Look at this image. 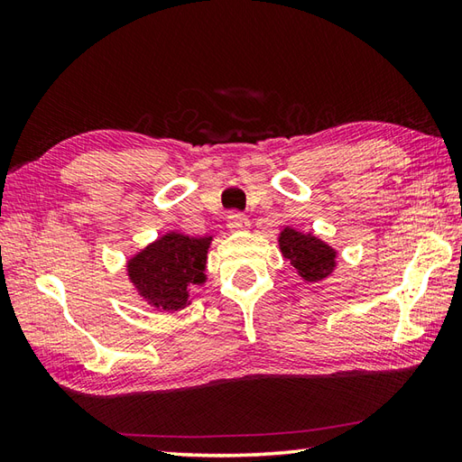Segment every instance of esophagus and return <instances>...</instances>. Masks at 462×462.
Returning a JSON list of instances; mask_svg holds the SVG:
<instances>
[{"label": "esophagus", "instance_id": "34e87169", "mask_svg": "<svg viewBox=\"0 0 462 462\" xmlns=\"http://www.w3.org/2000/svg\"><path fill=\"white\" fill-rule=\"evenodd\" d=\"M228 228L230 230H244V228H248V218H246V214H242V212H238V210H234V212H230L228 214Z\"/></svg>", "mask_w": 462, "mask_h": 462}]
</instances>
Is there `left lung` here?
<instances>
[{
	"mask_svg": "<svg viewBox=\"0 0 462 462\" xmlns=\"http://www.w3.org/2000/svg\"><path fill=\"white\" fill-rule=\"evenodd\" d=\"M280 248L291 266L296 268L308 282H318L331 273L336 266V252L321 240L286 228L280 236Z\"/></svg>",
	"mask_w": 462,
	"mask_h": 462,
	"instance_id": "1",
	"label": "left lung"
}]
</instances>
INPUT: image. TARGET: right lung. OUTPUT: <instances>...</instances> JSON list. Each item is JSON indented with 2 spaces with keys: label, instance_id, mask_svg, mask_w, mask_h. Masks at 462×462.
Returning a JSON list of instances; mask_svg holds the SVG:
<instances>
[{
  "label": "right lung",
  "instance_id": "right-lung-1",
  "mask_svg": "<svg viewBox=\"0 0 462 462\" xmlns=\"http://www.w3.org/2000/svg\"><path fill=\"white\" fill-rule=\"evenodd\" d=\"M210 238L166 234L129 263V276L143 296L161 310H182L204 280Z\"/></svg>",
  "mask_w": 462,
  "mask_h": 462
}]
</instances>
